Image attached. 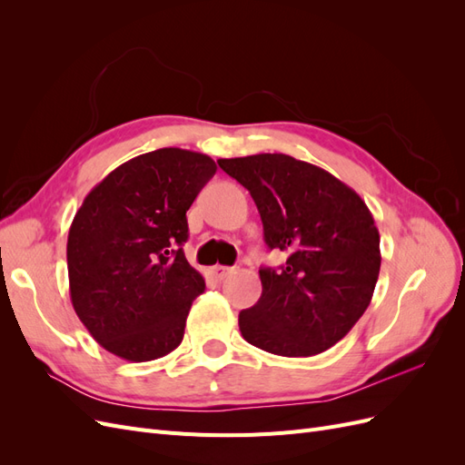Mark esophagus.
<instances>
[{
    "instance_id": "obj_1",
    "label": "esophagus",
    "mask_w": 465,
    "mask_h": 465,
    "mask_svg": "<svg viewBox=\"0 0 465 465\" xmlns=\"http://www.w3.org/2000/svg\"><path fill=\"white\" fill-rule=\"evenodd\" d=\"M232 272H234V267H229V265H213V267H209V275L213 277V279H217V281L224 279Z\"/></svg>"
}]
</instances>
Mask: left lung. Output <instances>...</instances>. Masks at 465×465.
Here are the masks:
<instances>
[{"label": "left lung", "instance_id": "1", "mask_svg": "<svg viewBox=\"0 0 465 465\" xmlns=\"http://www.w3.org/2000/svg\"><path fill=\"white\" fill-rule=\"evenodd\" d=\"M250 192L270 250L287 262L262 267L260 301L238 314L242 337L267 353L312 357L351 331L380 273V234L361 195L283 153L219 159Z\"/></svg>", "mask_w": 465, "mask_h": 465}]
</instances>
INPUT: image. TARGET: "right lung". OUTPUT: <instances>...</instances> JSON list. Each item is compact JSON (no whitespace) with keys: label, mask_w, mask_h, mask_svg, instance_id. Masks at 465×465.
<instances>
[{"label":"right lung","mask_w":465,"mask_h":465,"mask_svg":"<svg viewBox=\"0 0 465 465\" xmlns=\"http://www.w3.org/2000/svg\"><path fill=\"white\" fill-rule=\"evenodd\" d=\"M217 171L164 147L120 164L79 207L67 236L72 304L96 343L125 361L174 351L205 281L188 263L186 211Z\"/></svg>","instance_id":"right-lung-1"}]
</instances>
